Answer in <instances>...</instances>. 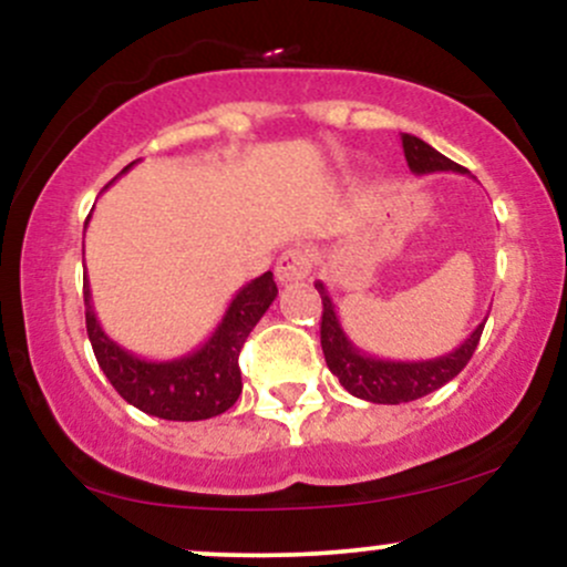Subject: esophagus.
<instances>
[{
    "label": "esophagus",
    "mask_w": 567,
    "mask_h": 567,
    "mask_svg": "<svg viewBox=\"0 0 567 567\" xmlns=\"http://www.w3.org/2000/svg\"><path fill=\"white\" fill-rule=\"evenodd\" d=\"M275 275L279 285L301 282V279L311 275V252L303 250V247H290V250H285L275 266Z\"/></svg>",
    "instance_id": "esophagus-1"
}]
</instances>
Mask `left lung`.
<instances>
[{
    "instance_id": "left-lung-1",
    "label": "left lung",
    "mask_w": 567,
    "mask_h": 567,
    "mask_svg": "<svg viewBox=\"0 0 567 567\" xmlns=\"http://www.w3.org/2000/svg\"><path fill=\"white\" fill-rule=\"evenodd\" d=\"M402 148H405V159L410 173L429 175V173H466L464 167L455 165L453 159L442 157L437 148L429 146L426 141L415 138V135H402ZM315 288L322 296V351L324 362H328L330 373L338 375L341 386L349 394L360 396V400L375 402V405H400V402H413L421 396L437 392L447 381L455 379L466 362L472 360L474 349H477L480 336H483L485 320L472 330L461 347H455L447 354L434 357V360L419 362H396L381 360V357L365 354L362 349L354 347V341L341 328L333 298L322 282H315Z\"/></svg>"
}]
</instances>
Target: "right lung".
I'll return each instance as SVG.
<instances>
[{
	"instance_id": "1",
	"label": "right lung",
	"mask_w": 567,
	"mask_h": 567,
	"mask_svg": "<svg viewBox=\"0 0 567 567\" xmlns=\"http://www.w3.org/2000/svg\"><path fill=\"white\" fill-rule=\"evenodd\" d=\"M133 165L135 162H130L122 173H127ZM87 220H84V229H87ZM82 296L84 322H87V338L93 343L95 360L122 400L165 421H205L226 413L243 392L239 351L250 330L277 298V285L271 271L250 279L231 298L229 309L220 317L210 338L199 349L175 360H143L120 347L97 322L87 277H84Z\"/></svg>"
}]
</instances>
